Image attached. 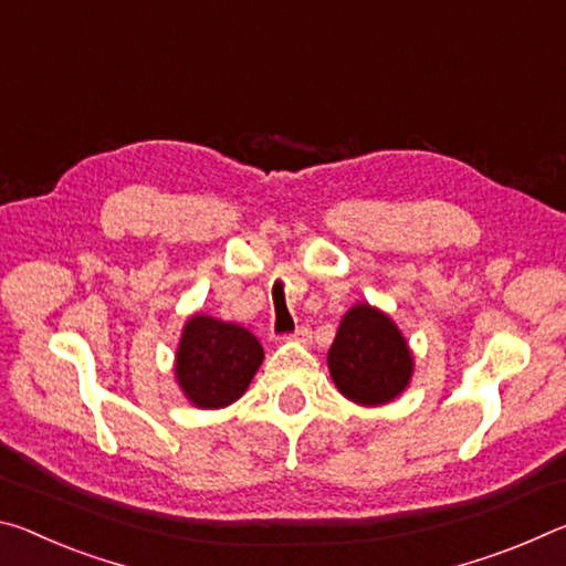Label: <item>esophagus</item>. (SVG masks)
<instances>
[{"label":"esophagus","instance_id":"34e87169","mask_svg":"<svg viewBox=\"0 0 566 566\" xmlns=\"http://www.w3.org/2000/svg\"><path fill=\"white\" fill-rule=\"evenodd\" d=\"M291 338H293V340H301V344H308V340L313 338V333H311L308 326H298V328H295V331L291 333Z\"/></svg>","mask_w":566,"mask_h":566}]
</instances>
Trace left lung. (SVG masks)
Listing matches in <instances>:
<instances>
[{
	"label": "left lung",
	"instance_id": "left-lung-1",
	"mask_svg": "<svg viewBox=\"0 0 566 566\" xmlns=\"http://www.w3.org/2000/svg\"><path fill=\"white\" fill-rule=\"evenodd\" d=\"M328 368L333 384L346 398L378 406L409 386L413 360L394 321L360 303L340 321L328 350Z\"/></svg>",
	"mask_w": 566,
	"mask_h": 566
}]
</instances>
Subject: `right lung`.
<instances>
[{
    "instance_id": "add662e5",
    "label": "right lung",
    "mask_w": 566,
    "mask_h": 566,
    "mask_svg": "<svg viewBox=\"0 0 566 566\" xmlns=\"http://www.w3.org/2000/svg\"><path fill=\"white\" fill-rule=\"evenodd\" d=\"M263 360V346L253 333L210 316L185 323L178 348V384L200 409H220L245 394Z\"/></svg>"
}]
</instances>
